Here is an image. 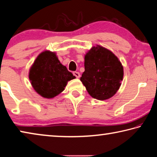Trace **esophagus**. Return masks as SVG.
Masks as SVG:
<instances>
[{
  "instance_id": "34e87169",
  "label": "esophagus",
  "mask_w": 157,
  "mask_h": 157,
  "mask_svg": "<svg viewBox=\"0 0 157 157\" xmlns=\"http://www.w3.org/2000/svg\"><path fill=\"white\" fill-rule=\"evenodd\" d=\"M73 75H75L77 78H79V77H80V74H79V72H76V71H74Z\"/></svg>"
}]
</instances>
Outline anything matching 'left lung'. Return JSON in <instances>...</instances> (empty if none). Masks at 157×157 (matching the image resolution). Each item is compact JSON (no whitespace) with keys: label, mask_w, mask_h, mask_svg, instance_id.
<instances>
[{"label":"left lung","mask_w":157,"mask_h":157,"mask_svg":"<svg viewBox=\"0 0 157 157\" xmlns=\"http://www.w3.org/2000/svg\"><path fill=\"white\" fill-rule=\"evenodd\" d=\"M84 72L80 78L91 97L105 100L116 94L123 78V67L110 50L93 47L84 57Z\"/></svg>","instance_id":"1"}]
</instances>
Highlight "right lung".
<instances>
[{
  "mask_svg": "<svg viewBox=\"0 0 157 157\" xmlns=\"http://www.w3.org/2000/svg\"><path fill=\"white\" fill-rule=\"evenodd\" d=\"M75 78L50 51L41 52L29 73V79L34 89L46 98H52L64 90L69 80Z\"/></svg>",
  "mask_w": 157,
  "mask_h": 157,
  "instance_id": "add662e5",
  "label": "right lung"
}]
</instances>
